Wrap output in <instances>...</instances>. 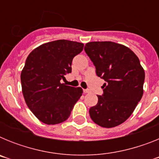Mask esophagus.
I'll use <instances>...</instances> for the list:
<instances>
[{
  "mask_svg": "<svg viewBox=\"0 0 159 159\" xmlns=\"http://www.w3.org/2000/svg\"><path fill=\"white\" fill-rule=\"evenodd\" d=\"M84 93H89V92H91V91L89 89H84Z\"/></svg>",
  "mask_w": 159,
  "mask_h": 159,
  "instance_id": "34e87169",
  "label": "esophagus"
}]
</instances>
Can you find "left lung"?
<instances>
[{
    "label": "left lung",
    "mask_w": 159,
    "mask_h": 159,
    "mask_svg": "<svg viewBox=\"0 0 159 159\" xmlns=\"http://www.w3.org/2000/svg\"><path fill=\"white\" fill-rule=\"evenodd\" d=\"M84 51L104 80L103 94L90 108L94 123L106 128L116 127L131 116L143 94L145 72L138 57L129 48L111 41L86 43Z\"/></svg>",
    "instance_id": "obj_1"
}]
</instances>
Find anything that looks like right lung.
Returning a JSON list of instances; mask_svg holds the SVG:
<instances>
[{
	"label": "right lung",
	"instance_id": "add662e5",
	"mask_svg": "<svg viewBox=\"0 0 159 159\" xmlns=\"http://www.w3.org/2000/svg\"><path fill=\"white\" fill-rule=\"evenodd\" d=\"M84 43L58 40L35 48L26 59L20 74L22 92L31 111L42 123L54 125L68 119L82 95L81 88L61 84L71 72L73 58Z\"/></svg>",
	"mask_w": 159,
	"mask_h": 159
}]
</instances>
